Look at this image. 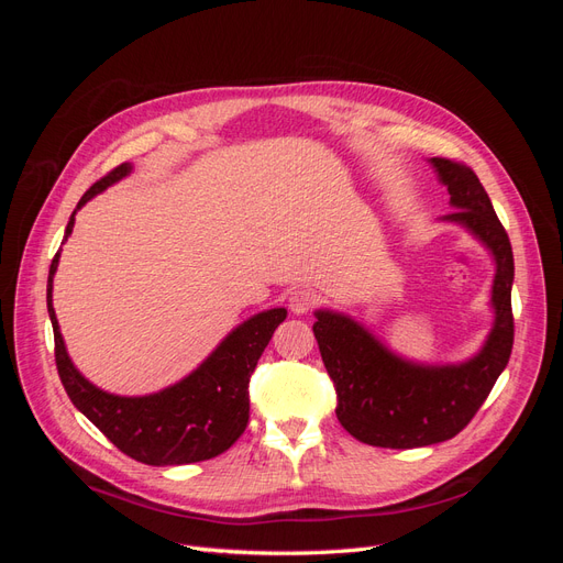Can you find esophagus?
<instances>
[{
	"mask_svg": "<svg viewBox=\"0 0 563 563\" xmlns=\"http://www.w3.org/2000/svg\"><path fill=\"white\" fill-rule=\"evenodd\" d=\"M288 308H291L294 314L312 312L317 308L314 291H310V288H296V291H291V296H288Z\"/></svg>",
	"mask_w": 563,
	"mask_h": 563,
	"instance_id": "1",
	"label": "esophagus"
}]
</instances>
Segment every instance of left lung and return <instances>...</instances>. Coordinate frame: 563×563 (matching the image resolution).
I'll use <instances>...</instances> for the list:
<instances>
[{"label": "left lung", "instance_id": "8db88e82", "mask_svg": "<svg viewBox=\"0 0 563 563\" xmlns=\"http://www.w3.org/2000/svg\"><path fill=\"white\" fill-rule=\"evenodd\" d=\"M455 207L446 220L465 225L496 255V323L482 352L457 366H418L387 352L350 317L319 310L314 338L335 387L340 424L371 446L418 449L453 439L476 416L505 371L515 343L512 244L472 168L432 157Z\"/></svg>", "mask_w": 563, "mask_h": 563}]
</instances>
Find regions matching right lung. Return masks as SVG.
Wrapping results in <instances>:
<instances>
[{
    "mask_svg": "<svg viewBox=\"0 0 563 563\" xmlns=\"http://www.w3.org/2000/svg\"><path fill=\"white\" fill-rule=\"evenodd\" d=\"M129 172V164L114 166L84 192L77 209ZM73 225L75 213L65 228V240L70 236ZM56 267L58 253L48 267L46 308L54 323V352L60 383L70 401L119 451L145 465H187L225 453L244 434L249 422L251 373L272 333L286 319L284 308L261 312L236 327L207 362L174 387L147 397H117L84 378L65 352L58 319L51 305Z\"/></svg>",
    "mask_w": 563,
    "mask_h": 563,
    "instance_id": "right-lung-1",
    "label": "right lung"
}]
</instances>
